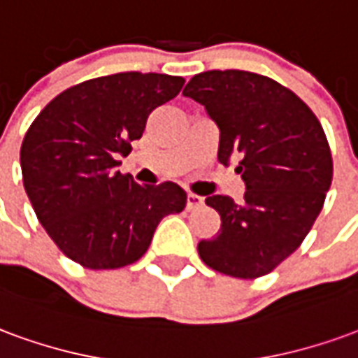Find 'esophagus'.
<instances>
[{
  "instance_id": "34e87169",
  "label": "esophagus",
  "mask_w": 358,
  "mask_h": 358,
  "mask_svg": "<svg viewBox=\"0 0 358 358\" xmlns=\"http://www.w3.org/2000/svg\"><path fill=\"white\" fill-rule=\"evenodd\" d=\"M201 205H203V197H201V195L187 194V199H186V209H187V210L199 209Z\"/></svg>"
}]
</instances>
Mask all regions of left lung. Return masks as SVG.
I'll return each mask as SVG.
<instances>
[{"label":"left lung","mask_w":358,"mask_h":358,"mask_svg":"<svg viewBox=\"0 0 358 358\" xmlns=\"http://www.w3.org/2000/svg\"><path fill=\"white\" fill-rule=\"evenodd\" d=\"M184 95L201 103L220 130L218 161L240 159L241 201L209 195L220 230L197 245L207 266L259 278L299 248L322 210L334 176L322 124L292 90L248 71L195 74Z\"/></svg>","instance_id":"left-lung-1"}]
</instances>
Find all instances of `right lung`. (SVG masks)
I'll return each mask as SVG.
<instances>
[{
    "instance_id": "obj_1",
    "label": "right lung",
    "mask_w": 358,
    "mask_h": 358,
    "mask_svg": "<svg viewBox=\"0 0 358 358\" xmlns=\"http://www.w3.org/2000/svg\"><path fill=\"white\" fill-rule=\"evenodd\" d=\"M184 82L157 73L92 78L51 99L28 128L20 145L28 199L55 245L84 268L136 263L159 222L186 207L178 184L140 186L117 171L149 115Z\"/></svg>"
}]
</instances>
